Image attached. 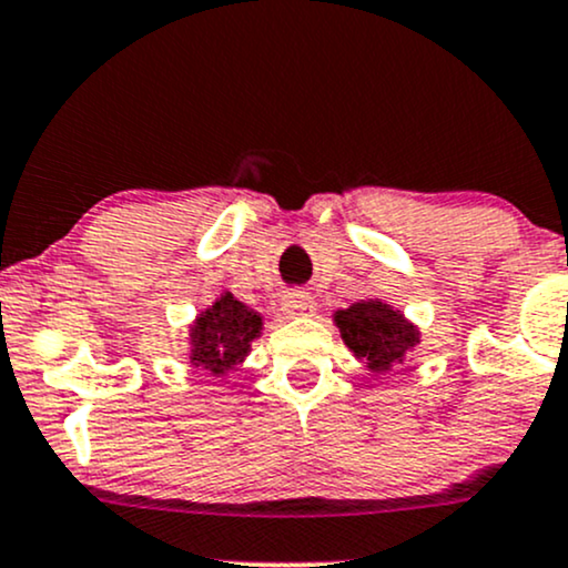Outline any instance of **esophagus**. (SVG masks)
Listing matches in <instances>:
<instances>
[{
	"instance_id": "obj_1",
	"label": "esophagus",
	"mask_w": 568,
	"mask_h": 568,
	"mask_svg": "<svg viewBox=\"0 0 568 568\" xmlns=\"http://www.w3.org/2000/svg\"><path fill=\"white\" fill-rule=\"evenodd\" d=\"M283 310L288 312L291 317L296 315H312L315 312V298L306 291H288L283 296Z\"/></svg>"
}]
</instances>
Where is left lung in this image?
<instances>
[{"label": "left lung", "mask_w": 568, "mask_h": 568, "mask_svg": "<svg viewBox=\"0 0 568 568\" xmlns=\"http://www.w3.org/2000/svg\"><path fill=\"white\" fill-rule=\"evenodd\" d=\"M336 325L344 344L355 352V357L366 361L374 374H384L395 363H403V355L419 342V331L400 312L374 298L338 310Z\"/></svg>", "instance_id": "1"}]
</instances>
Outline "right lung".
I'll return each mask as SVG.
<instances>
[{
	"mask_svg": "<svg viewBox=\"0 0 568 568\" xmlns=\"http://www.w3.org/2000/svg\"><path fill=\"white\" fill-rule=\"evenodd\" d=\"M258 331L262 317L226 293L192 325V363L216 376L226 374L243 363Z\"/></svg>",
	"mask_w": 568,
	"mask_h": 568,
	"instance_id": "obj_1",
	"label": "right lung"
}]
</instances>
